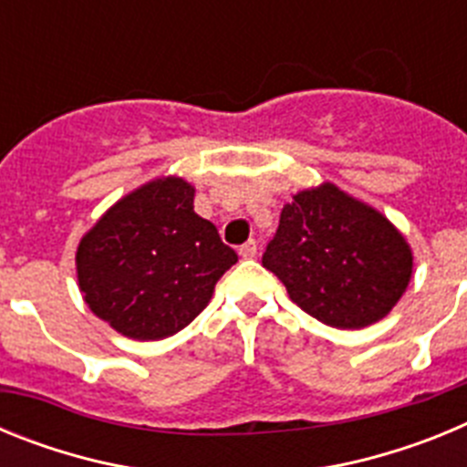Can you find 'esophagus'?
I'll list each match as a JSON object with an SVG mask.
<instances>
[{"mask_svg": "<svg viewBox=\"0 0 467 467\" xmlns=\"http://www.w3.org/2000/svg\"><path fill=\"white\" fill-rule=\"evenodd\" d=\"M238 254H241V259H254L257 257V243L254 241L243 243V245L238 247Z\"/></svg>", "mask_w": 467, "mask_h": 467, "instance_id": "34e87169", "label": "esophagus"}]
</instances>
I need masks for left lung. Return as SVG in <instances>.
<instances>
[{
    "label": "left lung",
    "mask_w": 467,
    "mask_h": 467,
    "mask_svg": "<svg viewBox=\"0 0 467 467\" xmlns=\"http://www.w3.org/2000/svg\"><path fill=\"white\" fill-rule=\"evenodd\" d=\"M262 264L308 316L329 327L360 329L398 304L414 257L379 210L325 182L285 205Z\"/></svg>",
    "instance_id": "left-lung-1"
}]
</instances>
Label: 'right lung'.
<instances>
[{"mask_svg":"<svg viewBox=\"0 0 467 467\" xmlns=\"http://www.w3.org/2000/svg\"><path fill=\"white\" fill-rule=\"evenodd\" d=\"M238 262L213 222L193 213V187L159 177L111 205L77 247V278L95 316L128 339H166L208 306Z\"/></svg>","mask_w":467,"mask_h":467,"instance_id":"right-lung-1","label":"right lung"}]
</instances>
